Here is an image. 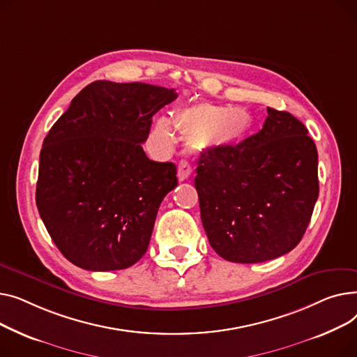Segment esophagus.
Here are the masks:
<instances>
[{"label":"esophagus","instance_id":"obj_1","mask_svg":"<svg viewBox=\"0 0 357 357\" xmlns=\"http://www.w3.org/2000/svg\"><path fill=\"white\" fill-rule=\"evenodd\" d=\"M192 172H193V169H192L190 162L185 161V160H181V161L178 162V169H177V177H178V180H180V181H184L185 178L190 177Z\"/></svg>","mask_w":357,"mask_h":357}]
</instances>
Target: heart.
<instances>
[{
    "mask_svg": "<svg viewBox=\"0 0 357 357\" xmlns=\"http://www.w3.org/2000/svg\"><path fill=\"white\" fill-rule=\"evenodd\" d=\"M250 127V115L242 108H223L212 103H195L178 108L167 118H158L153 137L162 149L176 142L174 130L190 141L196 151H211L241 141Z\"/></svg>",
    "mask_w": 357,
    "mask_h": 357,
    "instance_id": "obj_1",
    "label": "heart"
}]
</instances>
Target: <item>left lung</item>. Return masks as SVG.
Here are the masks:
<instances>
[{"label": "left lung", "mask_w": 357, "mask_h": 357, "mask_svg": "<svg viewBox=\"0 0 357 357\" xmlns=\"http://www.w3.org/2000/svg\"><path fill=\"white\" fill-rule=\"evenodd\" d=\"M255 135L202 155L195 185L208 243L223 259L257 264L294 249L319 197V154L304 123L266 108Z\"/></svg>", "instance_id": "obj_1"}]
</instances>
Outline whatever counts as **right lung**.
<instances>
[{"mask_svg": "<svg viewBox=\"0 0 357 357\" xmlns=\"http://www.w3.org/2000/svg\"><path fill=\"white\" fill-rule=\"evenodd\" d=\"M177 98L149 83L83 88L40 151L36 203L60 252L88 271L125 269L149 248L158 207L177 185L173 162L142 150L154 114Z\"/></svg>", "mask_w": 357, "mask_h": 357, "instance_id": "add662e5", "label": "right lung"}]
</instances>
